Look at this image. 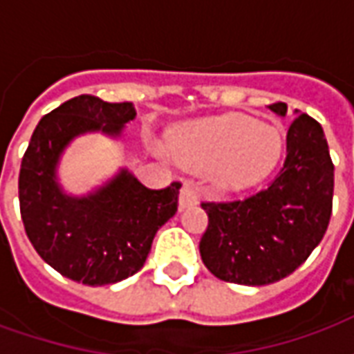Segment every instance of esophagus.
<instances>
[{"instance_id": "esophagus-1", "label": "esophagus", "mask_w": 354, "mask_h": 354, "mask_svg": "<svg viewBox=\"0 0 354 354\" xmlns=\"http://www.w3.org/2000/svg\"><path fill=\"white\" fill-rule=\"evenodd\" d=\"M197 203H199V195H197V189H195L192 184L182 185V189H180V199H178V205H180V208L184 210V208L195 207Z\"/></svg>"}]
</instances>
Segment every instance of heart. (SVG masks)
I'll return each instance as SVG.
<instances>
[{
    "label": "heart",
    "mask_w": 354,
    "mask_h": 354,
    "mask_svg": "<svg viewBox=\"0 0 354 354\" xmlns=\"http://www.w3.org/2000/svg\"><path fill=\"white\" fill-rule=\"evenodd\" d=\"M284 138L273 124L241 113L199 121L172 144L176 161L192 172H207L220 192H241L266 180L281 161Z\"/></svg>",
    "instance_id": "heart-1"
}]
</instances>
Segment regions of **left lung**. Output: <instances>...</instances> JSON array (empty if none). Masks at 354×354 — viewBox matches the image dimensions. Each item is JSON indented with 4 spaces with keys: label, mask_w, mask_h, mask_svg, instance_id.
<instances>
[{
    "label": "left lung",
    "mask_w": 354,
    "mask_h": 354,
    "mask_svg": "<svg viewBox=\"0 0 354 354\" xmlns=\"http://www.w3.org/2000/svg\"><path fill=\"white\" fill-rule=\"evenodd\" d=\"M269 109L286 115V104ZM286 159L267 189L245 201L203 203L208 227L199 243L203 263L225 282L263 286L294 273L319 246L332 216L334 165L324 131L294 111Z\"/></svg>",
    "instance_id": "8db88e82"
}]
</instances>
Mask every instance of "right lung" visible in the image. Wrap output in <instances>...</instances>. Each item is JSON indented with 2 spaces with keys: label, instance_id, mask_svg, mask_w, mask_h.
Segmentation results:
<instances>
[{
  "label": "right lung",
  "instance_id": "1",
  "mask_svg": "<svg viewBox=\"0 0 354 354\" xmlns=\"http://www.w3.org/2000/svg\"><path fill=\"white\" fill-rule=\"evenodd\" d=\"M134 117L131 102L81 94L43 117L22 157L19 199L30 243L53 269L87 286L138 273L155 233L178 210L180 184L147 189L129 169L85 195L60 184V159L73 140L93 132L119 140Z\"/></svg>",
  "mask_w": 354,
  "mask_h": 354
}]
</instances>
